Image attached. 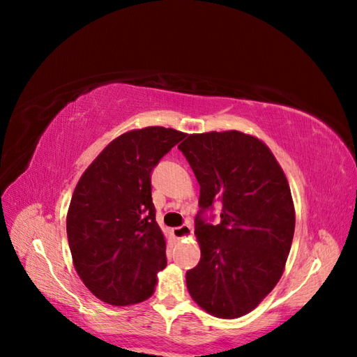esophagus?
I'll return each instance as SVG.
<instances>
[{"mask_svg": "<svg viewBox=\"0 0 357 357\" xmlns=\"http://www.w3.org/2000/svg\"><path fill=\"white\" fill-rule=\"evenodd\" d=\"M172 235L176 236L177 240H181V238H188V236H190L192 235V228H190V225H181V226H178V228H174L172 229Z\"/></svg>", "mask_w": 357, "mask_h": 357, "instance_id": "obj_1", "label": "esophagus"}]
</instances>
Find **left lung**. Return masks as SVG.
I'll use <instances>...</instances> for the list:
<instances>
[{
    "label": "left lung",
    "mask_w": 357,
    "mask_h": 357,
    "mask_svg": "<svg viewBox=\"0 0 357 357\" xmlns=\"http://www.w3.org/2000/svg\"><path fill=\"white\" fill-rule=\"evenodd\" d=\"M178 149L199 183V264L186 273L192 299L220 319L255 310L282 278L295 232L289 181L269 147L240 131L190 134ZM218 199L221 223L202 214Z\"/></svg>",
    "instance_id": "8db88e82"
}]
</instances>
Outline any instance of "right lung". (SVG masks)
I'll list each match as a JSON object with an SVG mask.
<instances>
[{
	"label": "right lung",
	"mask_w": 357,
	"mask_h": 357,
	"mask_svg": "<svg viewBox=\"0 0 357 357\" xmlns=\"http://www.w3.org/2000/svg\"><path fill=\"white\" fill-rule=\"evenodd\" d=\"M185 132L147 126L114 138L82 174L67 213L75 271L92 294L125 307L153 295L167 266L150 176Z\"/></svg>",
	"instance_id": "add662e5"
}]
</instances>
